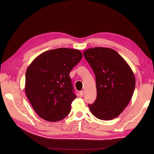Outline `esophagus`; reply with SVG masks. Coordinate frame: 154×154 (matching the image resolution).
<instances>
[{
    "mask_svg": "<svg viewBox=\"0 0 154 154\" xmlns=\"http://www.w3.org/2000/svg\"><path fill=\"white\" fill-rule=\"evenodd\" d=\"M80 96H81L82 97H83V95H84V91H81L80 92Z\"/></svg>",
    "mask_w": 154,
    "mask_h": 154,
    "instance_id": "obj_1",
    "label": "esophagus"
}]
</instances>
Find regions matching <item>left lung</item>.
Here are the masks:
<instances>
[{"mask_svg": "<svg viewBox=\"0 0 154 154\" xmlns=\"http://www.w3.org/2000/svg\"><path fill=\"white\" fill-rule=\"evenodd\" d=\"M84 57L96 76L97 97L88 105L92 114L101 120L116 118L132 99L136 78L123 58L112 49L94 48L84 51Z\"/></svg>", "mask_w": 154, "mask_h": 154, "instance_id": "8db88e82", "label": "left lung"}]
</instances>
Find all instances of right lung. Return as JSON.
<instances>
[{
  "mask_svg": "<svg viewBox=\"0 0 154 154\" xmlns=\"http://www.w3.org/2000/svg\"><path fill=\"white\" fill-rule=\"evenodd\" d=\"M82 57L80 50L58 48L40 54L27 67L25 92L41 118L55 122L69 114L76 97L69 74Z\"/></svg>",
  "mask_w": 154,
  "mask_h": 154,
  "instance_id": "1",
  "label": "right lung"
}]
</instances>
